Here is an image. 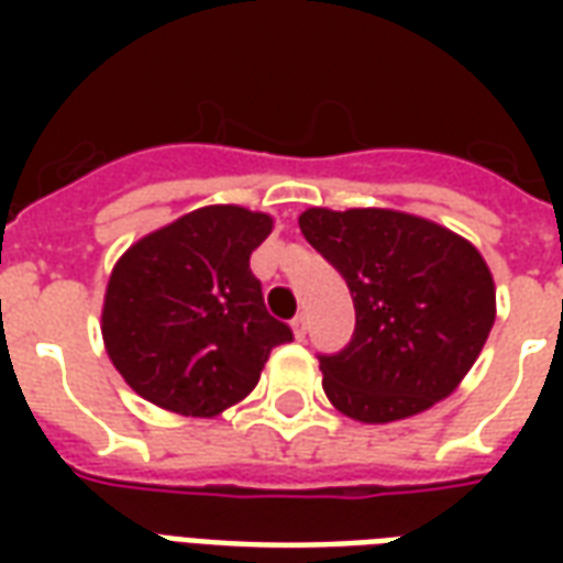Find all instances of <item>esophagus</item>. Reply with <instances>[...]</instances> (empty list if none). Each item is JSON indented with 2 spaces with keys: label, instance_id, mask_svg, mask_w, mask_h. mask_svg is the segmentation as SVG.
Returning a JSON list of instances; mask_svg holds the SVG:
<instances>
[{
  "label": "esophagus",
  "instance_id": "1",
  "mask_svg": "<svg viewBox=\"0 0 563 563\" xmlns=\"http://www.w3.org/2000/svg\"><path fill=\"white\" fill-rule=\"evenodd\" d=\"M292 331H295V338H298V341L305 338V334H307V317H305V313L292 319Z\"/></svg>",
  "mask_w": 563,
  "mask_h": 563
}]
</instances>
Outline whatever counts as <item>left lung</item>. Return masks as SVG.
Wrapping results in <instances>:
<instances>
[{
  "mask_svg": "<svg viewBox=\"0 0 563 563\" xmlns=\"http://www.w3.org/2000/svg\"><path fill=\"white\" fill-rule=\"evenodd\" d=\"M307 244L350 286L353 341L319 355L322 389L355 422L424 413L459 389L495 325V280L446 225L389 208H307Z\"/></svg>",
  "mask_w": 563,
  "mask_h": 563,
  "instance_id": "8db88e82",
  "label": "left lung"
}]
</instances>
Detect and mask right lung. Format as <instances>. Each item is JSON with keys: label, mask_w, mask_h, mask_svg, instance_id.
Masks as SVG:
<instances>
[{"label": "right lung", "mask_w": 563, "mask_h": 563, "mask_svg": "<svg viewBox=\"0 0 563 563\" xmlns=\"http://www.w3.org/2000/svg\"><path fill=\"white\" fill-rule=\"evenodd\" d=\"M274 217L208 205L144 234L104 289L102 341L120 377L168 413L210 419L256 389L274 346L292 341L265 310L250 256Z\"/></svg>", "instance_id": "right-lung-1"}]
</instances>
